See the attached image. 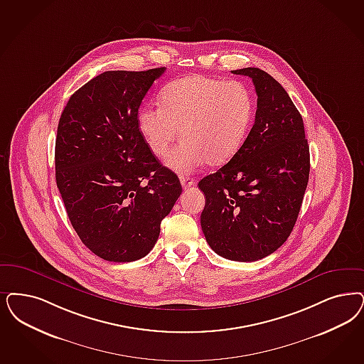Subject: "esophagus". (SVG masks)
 Instances as JSON below:
<instances>
[{
  "mask_svg": "<svg viewBox=\"0 0 364 364\" xmlns=\"http://www.w3.org/2000/svg\"><path fill=\"white\" fill-rule=\"evenodd\" d=\"M180 181H181V186H183V188L187 189L189 187H192V186H195V180L193 178H191L188 176H181L180 177Z\"/></svg>",
  "mask_w": 364,
  "mask_h": 364,
  "instance_id": "34e87169",
  "label": "esophagus"
}]
</instances>
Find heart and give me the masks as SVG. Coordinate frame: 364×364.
<instances>
[{"instance_id":"b5f03b06","label":"heart","mask_w":364,"mask_h":364,"mask_svg":"<svg viewBox=\"0 0 364 364\" xmlns=\"http://www.w3.org/2000/svg\"><path fill=\"white\" fill-rule=\"evenodd\" d=\"M252 110L250 90L243 83L184 76L164 87L161 106L139 109L138 129L157 157L169 151L178 134L184 138L165 161L177 173L187 175L205 163L228 161L249 133Z\"/></svg>"}]
</instances>
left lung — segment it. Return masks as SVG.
Here are the masks:
<instances>
[{
  "label": "left lung",
  "mask_w": 364,
  "mask_h": 364,
  "mask_svg": "<svg viewBox=\"0 0 364 364\" xmlns=\"http://www.w3.org/2000/svg\"><path fill=\"white\" fill-rule=\"evenodd\" d=\"M249 76L257 92L255 121L232 159L199 181L205 196L203 234L220 257L252 262L281 247L300 213L311 160L302 117L288 92L264 70Z\"/></svg>",
  "instance_id": "8db88e82"
}]
</instances>
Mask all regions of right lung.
Instances as JSON below:
<instances>
[{
	"mask_svg": "<svg viewBox=\"0 0 364 364\" xmlns=\"http://www.w3.org/2000/svg\"><path fill=\"white\" fill-rule=\"evenodd\" d=\"M164 71L95 76L71 95L59 121L55 169L65 211L85 246L109 262L149 254L183 191L138 129L141 102Z\"/></svg>",
	"mask_w": 364,
	"mask_h": 364,
	"instance_id": "obj_1",
	"label": "right lung"
}]
</instances>
